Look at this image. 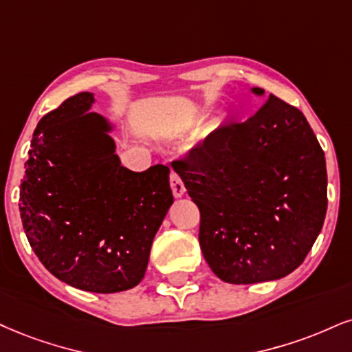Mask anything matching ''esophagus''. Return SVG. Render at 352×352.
Wrapping results in <instances>:
<instances>
[{
	"label": "esophagus",
	"mask_w": 352,
	"mask_h": 352,
	"mask_svg": "<svg viewBox=\"0 0 352 352\" xmlns=\"http://www.w3.org/2000/svg\"><path fill=\"white\" fill-rule=\"evenodd\" d=\"M169 184H171L173 196H175V197H183L184 196L186 188H184V183H183V179L179 177V175H176V173H171V176H169Z\"/></svg>",
	"instance_id": "1"
}]
</instances>
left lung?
Instances as JSON below:
<instances>
[{"instance_id":"obj_1","label":"left lung","mask_w":352,"mask_h":352,"mask_svg":"<svg viewBox=\"0 0 352 352\" xmlns=\"http://www.w3.org/2000/svg\"><path fill=\"white\" fill-rule=\"evenodd\" d=\"M171 166L201 212L204 258L225 282L290 274L322 232L324 153L305 116L274 94L248 120L220 125Z\"/></svg>"}]
</instances>
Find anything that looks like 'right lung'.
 <instances>
[{
	"mask_svg": "<svg viewBox=\"0 0 352 352\" xmlns=\"http://www.w3.org/2000/svg\"><path fill=\"white\" fill-rule=\"evenodd\" d=\"M78 93L34 130L19 210L30 248L49 272L98 294L135 287L175 199L169 168L120 164L112 125Z\"/></svg>",
	"mask_w": 352,
	"mask_h": 352,
	"instance_id": "obj_1",
	"label": "right lung"
}]
</instances>
